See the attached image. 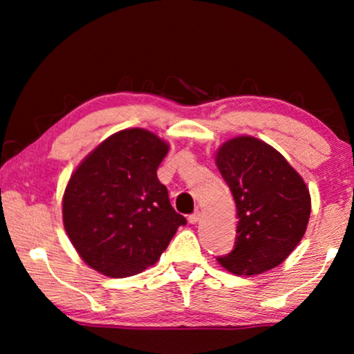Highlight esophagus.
<instances>
[{
  "label": "esophagus",
  "instance_id": "34e87169",
  "mask_svg": "<svg viewBox=\"0 0 354 354\" xmlns=\"http://www.w3.org/2000/svg\"><path fill=\"white\" fill-rule=\"evenodd\" d=\"M200 218H201V212H200V211H195L194 214L189 215V223H192V225L198 223Z\"/></svg>",
  "mask_w": 354,
  "mask_h": 354
}]
</instances>
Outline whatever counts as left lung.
I'll return each mask as SVG.
<instances>
[{"mask_svg":"<svg viewBox=\"0 0 354 354\" xmlns=\"http://www.w3.org/2000/svg\"><path fill=\"white\" fill-rule=\"evenodd\" d=\"M215 162L237 209L234 250L218 257L234 274H259L279 266L301 241L310 215L303 178L266 142L241 136L218 148Z\"/></svg>","mask_w":354,"mask_h":354,"instance_id":"obj_1","label":"left lung"}]
</instances>
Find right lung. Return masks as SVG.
Segmentation results:
<instances>
[{
    "label": "right lung",
    "instance_id": "right-lung-1",
    "mask_svg": "<svg viewBox=\"0 0 354 354\" xmlns=\"http://www.w3.org/2000/svg\"><path fill=\"white\" fill-rule=\"evenodd\" d=\"M169 143L147 129L107 137L77 165L62 200L64 226L93 270L127 278L158 262L187 221L171 207L158 167Z\"/></svg>",
    "mask_w": 354,
    "mask_h": 354
}]
</instances>
